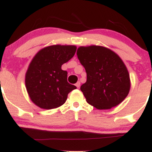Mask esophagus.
Wrapping results in <instances>:
<instances>
[{"label":"esophagus","mask_w":152,"mask_h":152,"mask_svg":"<svg viewBox=\"0 0 152 152\" xmlns=\"http://www.w3.org/2000/svg\"><path fill=\"white\" fill-rule=\"evenodd\" d=\"M80 84H81L80 82H77V83H76V86L78 88H79L80 87Z\"/></svg>","instance_id":"34e87169"}]
</instances>
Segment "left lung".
<instances>
[{
  "label": "left lung",
  "instance_id": "8db88e82",
  "mask_svg": "<svg viewBox=\"0 0 152 152\" xmlns=\"http://www.w3.org/2000/svg\"><path fill=\"white\" fill-rule=\"evenodd\" d=\"M77 57L87 74L80 89L89 104L108 110L125 99L130 88V76L118 55L107 48L91 46L79 47Z\"/></svg>",
  "mask_w": 152,
  "mask_h": 152
}]
</instances>
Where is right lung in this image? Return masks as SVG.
Instances as JSON below:
<instances>
[{
	"label": "right lung",
	"mask_w": 152,
	"mask_h": 152,
	"mask_svg": "<svg viewBox=\"0 0 152 152\" xmlns=\"http://www.w3.org/2000/svg\"><path fill=\"white\" fill-rule=\"evenodd\" d=\"M75 46L54 45L41 49L31 61L25 85L31 100L46 110L57 108L66 102L68 94L76 87L67 82V72L61 66L74 56Z\"/></svg>",
	"instance_id": "obj_1"
}]
</instances>
